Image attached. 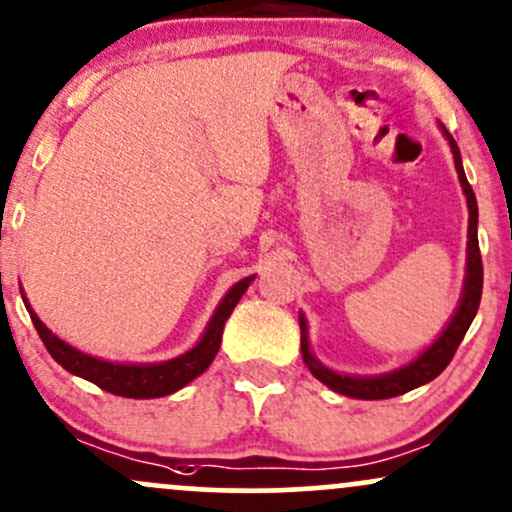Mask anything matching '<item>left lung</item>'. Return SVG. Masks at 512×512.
Returning a JSON list of instances; mask_svg holds the SVG:
<instances>
[{
  "label": "left lung",
  "mask_w": 512,
  "mask_h": 512,
  "mask_svg": "<svg viewBox=\"0 0 512 512\" xmlns=\"http://www.w3.org/2000/svg\"><path fill=\"white\" fill-rule=\"evenodd\" d=\"M442 136L447 138L449 148L454 155V167H457L459 184H462V192L466 196V209H469V230H466V274H464V286L462 296H459L457 311L452 313L449 323L442 328V333L420 352L418 357L411 359L403 367L393 369V372L384 374H372V376H357V374H340L335 369L325 367L320 359L313 355L311 340H308V323L306 316L299 313V325H301V355L306 367L311 369V374L318 381H323L328 389L342 396L350 398H362V401H379V398H393L401 396V393L418 389V386L428 384L445 372V367L452 362L454 352H457L459 342L464 340L466 330H469L471 320H474L476 311H479L481 303V289H484V267H481V252H479V206H476V196L471 184L466 182L462 155H459V145L454 143V138L449 136L447 128L440 123Z\"/></svg>",
  "instance_id": "8db88e82"
}]
</instances>
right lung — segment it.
Wrapping results in <instances>:
<instances>
[{
    "label": "right lung",
    "instance_id": "1",
    "mask_svg": "<svg viewBox=\"0 0 512 512\" xmlns=\"http://www.w3.org/2000/svg\"><path fill=\"white\" fill-rule=\"evenodd\" d=\"M252 279H255V274H250V277L240 279L238 284L230 286L228 294L223 296L221 303L216 306V311H213L204 335H201L194 347H189V350L182 352L179 357L148 364L109 362V359L87 355V352L67 345L65 340H60L58 335L50 328H46V323L36 316V311L31 308L24 291H21V299H24L28 313H31V320L33 325H36L38 335H41L43 345L48 347V352L53 355L55 362L63 369H67V372L80 376V379L92 381L99 389L116 393V396L123 398H160L184 389L189 381H194L196 376H201L211 367L213 357L218 355V347H221L223 325H226L233 308L238 306V301L243 299V294L247 291V286L252 284Z\"/></svg>",
    "mask_w": 512,
    "mask_h": 512
}]
</instances>
